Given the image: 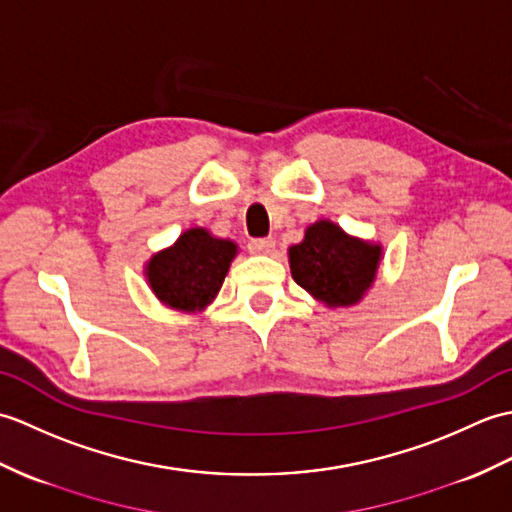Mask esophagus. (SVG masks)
<instances>
[{"instance_id": "1", "label": "esophagus", "mask_w": 512, "mask_h": 512, "mask_svg": "<svg viewBox=\"0 0 512 512\" xmlns=\"http://www.w3.org/2000/svg\"><path fill=\"white\" fill-rule=\"evenodd\" d=\"M248 250L250 253H257V255H268L275 250V239L273 237H255L248 242Z\"/></svg>"}]
</instances>
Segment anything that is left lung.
I'll use <instances>...</instances> for the list:
<instances>
[{"instance_id":"left-lung-1","label":"left lung","mask_w":512,"mask_h":512,"mask_svg":"<svg viewBox=\"0 0 512 512\" xmlns=\"http://www.w3.org/2000/svg\"><path fill=\"white\" fill-rule=\"evenodd\" d=\"M288 259L292 279L314 299L328 308H350L372 288L383 246L319 220L306 228L303 242L288 248Z\"/></svg>"}]
</instances>
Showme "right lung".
<instances>
[{
	"instance_id": "obj_1",
	"label": "right lung",
	"mask_w": 512,
	"mask_h": 512,
	"mask_svg": "<svg viewBox=\"0 0 512 512\" xmlns=\"http://www.w3.org/2000/svg\"><path fill=\"white\" fill-rule=\"evenodd\" d=\"M235 255L237 244L231 239L213 237L206 228L195 226L149 259L147 284L167 308L202 312L220 292Z\"/></svg>"
}]
</instances>
